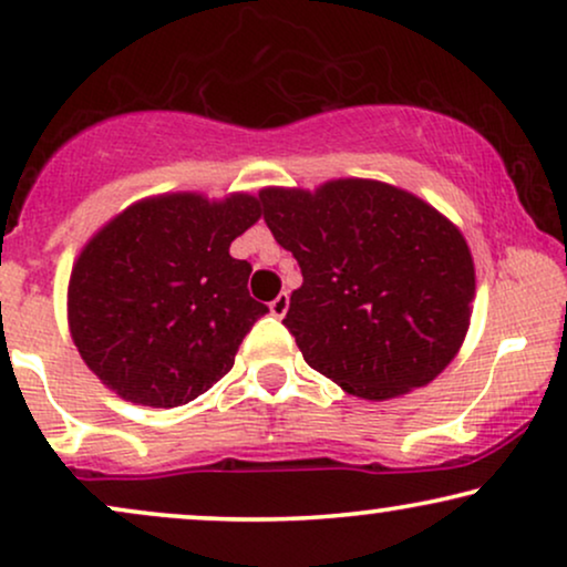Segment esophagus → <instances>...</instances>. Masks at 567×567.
<instances>
[{"instance_id": "34e87169", "label": "esophagus", "mask_w": 567, "mask_h": 567, "mask_svg": "<svg viewBox=\"0 0 567 567\" xmlns=\"http://www.w3.org/2000/svg\"><path fill=\"white\" fill-rule=\"evenodd\" d=\"M288 308H290V296H288V292H279V296L269 303V311L275 313V317H279V319H282L285 313H288Z\"/></svg>"}]
</instances>
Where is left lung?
Wrapping results in <instances>:
<instances>
[{
	"mask_svg": "<svg viewBox=\"0 0 567 567\" xmlns=\"http://www.w3.org/2000/svg\"><path fill=\"white\" fill-rule=\"evenodd\" d=\"M259 204L303 275L282 324L308 367L350 395L386 400L453 361L476 279L463 235L440 212L374 181L267 188Z\"/></svg>",
	"mask_w": 567,
	"mask_h": 567,
	"instance_id": "left-lung-1",
	"label": "left lung"
}]
</instances>
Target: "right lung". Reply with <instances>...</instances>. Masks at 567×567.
I'll return each instance as SVG.
<instances>
[{
  "label": "right lung",
  "instance_id": "right-lung-1",
  "mask_svg": "<svg viewBox=\"0 0 567 567\" xmlns=\"http://www.w3.org/2000/svg\"><path fill=\"white\" fill-rule=\"evenodd\" d=\"M261 217L259 198L193 193L141 200L83 248L70 277V332L120 398L177 408L233 369L269 308L250 298V264L230 243Z\"/></svg>",
  "mask_w": 567,
  "mask_h": 567
}]
</instances>
